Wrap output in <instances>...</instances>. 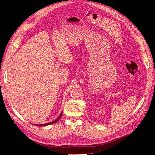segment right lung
<instances>
[{"instance_id": "1", "label": "right lung", "mask_w": 155, "mask_h": 155, "mask_svg": "<svg viewBox=\"0 0 155 155\" xmlns=\"http://www.w3.org/2000/svg\"><path fill=\"white\" fill-rule=\"evenodd\" d=\"M61 115H62V112L61 113V114H60V115L59 116V117L56 119V120H54V121H53V122H48V123H46V124H34V125H36V126H48V125H50V124H54V123H55V122H57L59 119H60V118H61Z\"/></svg>"}]
</instances>
